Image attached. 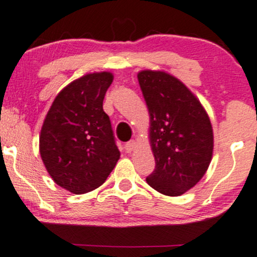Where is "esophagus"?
<instances>
[{
  "label": "esophagus",
  "instance_id": "34e87169",
  "mask_svg": "<svg viewBox=\"0 0 257 257\" xmlns=\"http://www.w3.org/2000/svg\"><path fill=\"white\" fill-rule=\"evenodd\" d=\"M135 147H137V141H135V140L128 141V142H126V144L124 145V150H125L126 153H132L133 151L135 150Z\"/></svg>",
  "mask_w": 257,
  "mask_h": 257
}]
</instances>
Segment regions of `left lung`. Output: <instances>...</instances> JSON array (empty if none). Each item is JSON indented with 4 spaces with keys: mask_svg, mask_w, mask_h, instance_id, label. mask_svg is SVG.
Segmentation results:
<instances>
[{
    "mask_svg": "<svg viewBox=\"0 0 257 257\" xmlns=\"http://www.w3.org/2000/svg\"><path fill=\"white\" fill-rule=\"evenodd\" d=\"M139 83L151 116L156 169L147 183L168 196L193 188L208 169L213 153L209 117L183 82L164 72L144 70Z\"/></svg>",
    "mask_w": 257,
    "mask_h": 257,
    "instance_id": "obj_1",
    "label": "left lung"
}]
</instances>
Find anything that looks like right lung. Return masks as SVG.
I'll return each mask as SVG.
<instances>
[{
    "instance_id": "right-lung-1",
    "label": "right lung",
    "mask_w": 257,
    "mask_h": 257,
    "mask_svg": "<svg viewBox=\"0 0 257 257\" xmlns=\"http://www.w3.org/2000/svg\"><path fill=\"white\" fill-rule=\"evenodd\" d=\"M112 74H87L55 98L43 123L39 151L55 183L73 194L100 187L119 159L103 100Z\"/></svg>"
}]
</instances>
